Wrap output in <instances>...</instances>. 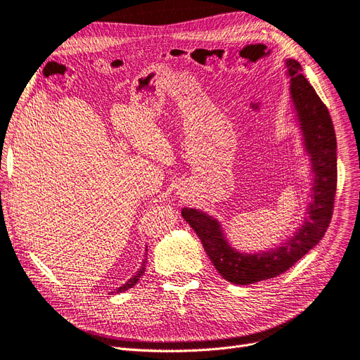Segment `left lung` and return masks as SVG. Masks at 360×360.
<instances>
[{
    "mask_svg": "<svg viewBox=\"0 0 360 360\" xmlns=\"http://www.w3.org/2000/svg\"><path fill=\"white\" fill-rule=\"evenodd\" d=\"M292 114L300 130L304 155L309 158L310 190L300 227L274 248L242 252L227 237L222 222L207 212L182 207V218L195 231L219 274L234 285H250L283 274L322 240L337 191V138L329 111L302 75L295 59H285Z\"/></svg>",
    "mask_w": 360,
    "mask_h": 360,
    "instance_id": "1",
    "label": "left lung"
}]
</instances>
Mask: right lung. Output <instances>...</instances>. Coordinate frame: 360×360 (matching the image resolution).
Wrapping results in <instances>:
<instances>
[{"mask_svg": "<svg viewBox=\"0 0 360 360\" xmlns=\"http://www.w3.org/2000/svg\"><path fill=\"white\" fill-rule=\"evenodd\" d=\"M146 255H148V254H146V249H145V255H143V259H142V265H141V269L135 273V274H133L130 278H129V281L124 283V285H122V286H120L118 289H114V292H117V294H120V292H124V290H127V289H130V288H133V286H135L136 283H138V281H139V278H141V276L143 274V271H145V267H146V262H148V259H146ZM114 292H111V294H114Z\"/></svg>", "mask_w": 360, "mask_h": 360, "instance_id": "obj_1", "label": "right lung"}]
</instances>
